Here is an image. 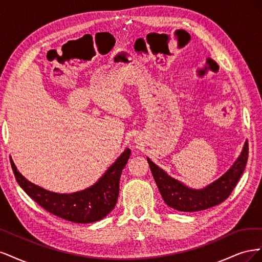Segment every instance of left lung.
<instances>
[{
	"label": "left lung",
	"mask_w": 262,
	"mask_h": 262,
	"mask_svg": "<svg viewBox=\"0 0 262 262\" xmlns=\"http://www.w3.org/2000/svg\"><path fill=\"white\" fill-rule=\"evenodd\" d=\"M248 142L241 156L225 175L201 190L190 189L178 180L169 177L163 169L147 158L150 171L165 203L182 212H195L214 207L225 201L242 177L248 160Z\"/></svg>",
	"instance_id": "left-lung-1"
}]
</instances>
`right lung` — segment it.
I'll return each mask as SVG.
<instances>
[{
    "instance_id": "1",
    "label": "right lung",
    "mask_w": 262,
    "mask_h": 262,
    "mask_svg": "<svg viewBox=\"0 0 262 262\" xmlns=\"http://www.w3.org/2000/svg\"><path fill=\"white\" fill-rule=\"evenodd\" d=\"M131 150L126 148L113 166L93 187L75 193H54L31 184L17 170L11 158V166L18 185L31 199L53 215L74 223H93L113 211L119 195V180Z\"/></svg>"
}]
</instances>
